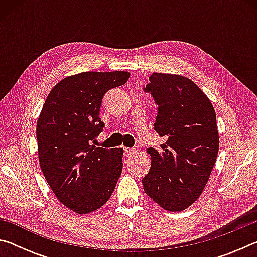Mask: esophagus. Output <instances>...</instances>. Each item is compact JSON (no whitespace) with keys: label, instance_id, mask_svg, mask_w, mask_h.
Segmentation results:
<instances>
[{"label":"esophagus","instance_id":"34e87169","mask_svg":"<svg viewBox=\"0 0 257 257\" xmlns=\"http://www.w3.org/2000/svg\"><path fill=\"white\" fill-rule=\"evenodd\" d=\"M124 154L125 155H130V154H133L134 152H135V149L134 147H124Z\"/></svg>","mask_w":257,"mask_h":257}]
</instances>
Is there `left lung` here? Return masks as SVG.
I'll list each match as a JSON object with an SVG mask.
<instances>
[{"label": "left lung", "instance_id": "8db88e82", "mask_svg": "<svg viewBox=\"0 0 257 257\" xmlns=\"http://www.w3.org/2000/svg\"><path fill=\"white\" fill-rule=\"evenodd\" d=\"M158 106L154 130L165 142L149 147L145 193L164 210H186L202 194L219 152L215 111L199 87L182 76L156 73L143 87Z\"/></svg>", "mask_w": 257, "mask_h": 257}]
</instances>
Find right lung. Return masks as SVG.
<instances>
[{"mask_svg": "<svg viewBox=\"0 0 257 257\" xmlns=\"http://www.w3.org/2000/svg\"><path fill=\"white\" fill-rule=\"evenodd\" d=\"M129 76L89 71L67 77L43 105L36 127L41 169L56 198L78 214L103 206L122 172L123 150L96 147L92 142L103 132V96L124 85Z\"/></svg>", "mask_w": 257, "mask_h": 257, "instance_id": "right-lung-1", "label": "right lung"}]
</instances>
